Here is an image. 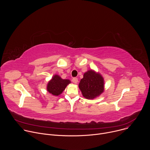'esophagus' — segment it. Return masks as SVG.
Returning a JSON list of instances; mask_svg holds the SVG:
<instances>
[{"label":"esophagus","instance_id":"esophagus-1","mask_svg":"<svg viewBox=\"0 0 150 150\" xmlns=\"http://www.w3.org/2000/svg\"><path fill=\"white\" fill-rule=\"evenodd\" d=\"M78 78H74L72 79V82H73L74 83H78Z\"/></svg>","mask_w":150,"mask_h":150}]
</instances>
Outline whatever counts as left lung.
Returning a JSON list of instances; mask_svg holds the SVG:
<instances>
[{"instance_id":"8db88e82","label":"left lung","mask_w":150,"mask_h":150,"mask_svg":"<svg viewBox=\"0 0 150 150\" xmlns=\"http://www.w3.org/2000/svg\"><path fill=\"white\" fill-rule=\"evenodd\" d=\"M79 88L84 98L93 100L99 97L104 91V80L102 75L93 69L83 74L79 83Z\"/></svg>"}]
</instances>
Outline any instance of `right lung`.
<instances>
[{
    "label": "right lung",
    "instance_id": "obj_1",
    "mask_svg": "<svg viewBox=\"0 0 150 150\" xmlns=\"http://www.w3.org/2000/svg\"><path fill=\"white\" fill-rule=\"evenodd\" d=\"M71 82L68 79H62L59 75H54L47 85V91L51 94L58 96L65 90Z\"/></svg>",
    "mask_w": 150,
    "mask_h": 150
}]
</instances>
